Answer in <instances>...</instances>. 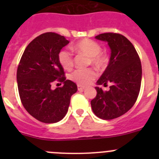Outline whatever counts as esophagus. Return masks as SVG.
I'll use <instances>...</instances> for the list:
<instances>
[{
	"mask_svg": "<svg viewBox=\"0 0 159 159\" xmlns=\"http://www.w3.org/2000/svg\"><path fill=\"white\" fill-rule=\"evenodd\" d=\"M77 88H78V91H82V90L85 89V87L81 86V85L78 84V85H77Z\"/></svg>",
	"mask_w": 159,
	"mask_h": 159,
	"instance_id": "esophagus-1",
	"label": "esophagus"
}]
</instances>
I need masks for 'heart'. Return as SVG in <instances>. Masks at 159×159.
<instances>
[{
  "label": "heart",
  "instance_id": "b5f03b06",
  "mask_svg": "<svg viewBox=\"0 0 159 159\" xmlns=\"http://www.w3.org/2000/svg\"><path fill=\"white\" fill-rule=\"evenodd\" d=\"M73 51L84 53L89 57L90 61L98 68H103L107 64L108 59L101 52V46L95 41L89 39L79 41L72 47ZM60 65L66 70H70L73 67L72 55L67 50H61L58 56ZM96 76V72L92 68L77 69L70 75L71 80L80 85H87L92 82Z\"/></svg>",
  "mask_w": 159,
  "mask_h": 159
}]
</instances>
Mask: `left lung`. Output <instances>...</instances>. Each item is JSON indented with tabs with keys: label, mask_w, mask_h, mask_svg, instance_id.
Returning a JSON list of instances; mask_svg holds the SVG:
<instances>
[{
	"label": "left lung",
	"mask_w": 159,
	"mask_h": 159,
	"mask_svg": "<svg viewBox=\"0 0 159 159\" xmlns=\"http://www.w3.org/2000/svg\"><path fill=\"white\" fill-rule=\"evenodd\" d=\"M95 39L107 42L111 49L109 64L96 84L111 86L106 92L95 87L97 95L91 105L97 117L109 120L124 115L137 100L142 81L141 61L133 44L123 35L107 32Z\"/></svg>",
	"instance_id": "8db88e82"
}]
</instances>
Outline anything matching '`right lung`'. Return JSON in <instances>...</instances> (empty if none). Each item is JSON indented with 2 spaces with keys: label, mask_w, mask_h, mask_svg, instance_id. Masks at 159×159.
<instances>
[{
  "label": "right lung",
  "mask_w": 159,
  "mask_h": 159,
  "mask_svg": "<svg viewBox=\"0 0 159 159\" xmlns=\"http://www.w3.org/2000/svg\"><path fill=\"white\" fill-rule=\"evenodd\" d=\"M69 43L55 32L40 35L29 43L22 55L16 72L18 91L24 107L32 117L45 123H54L64 119L71 96L77 92L76 84L67 80L59 62V53ZM58 79L61 88L51 89Z\"/></svg>",
  "instance_id": "right-lung-1"
}]
</instances>
